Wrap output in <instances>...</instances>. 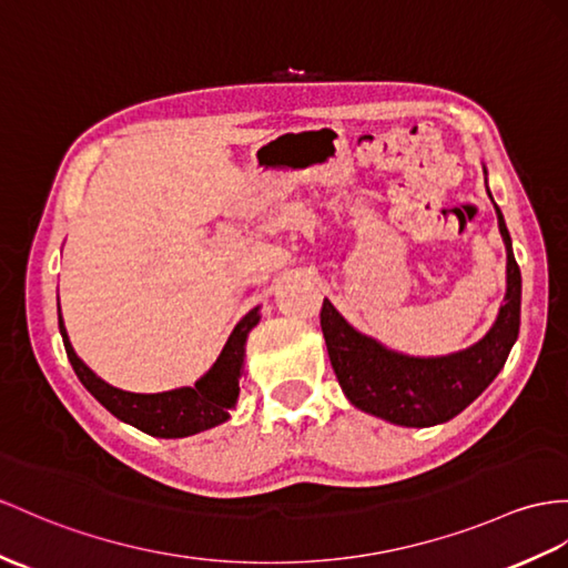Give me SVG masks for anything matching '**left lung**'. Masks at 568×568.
<instances>
[{"label":"left lung","mask_w":568,"mask_h":568,"mask_svg":"<svg viewBox=\"0 0 568 568\" xmlns=\"http://www.w3.org/2000/svg\"><path fill=\"white\" fill-rule=\"evenodd\" d=\"M496 216L508 260L506 303L487 337L475 347L438 358L395 354L356 332L327 298L323 301L321 327L329 364L354 407L399 426H434L460 414L499 376L510 347L518 339L520 270L499 206Z\"/></svg>","instance_id":"obj_1"}]
</instances>
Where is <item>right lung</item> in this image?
<instances>
[{
    "mask_svg": "<svg viewBox=\"0 0 568 568\" xmlns=\"http://www.w3.org/2000/svg\"><path fill=\"white\" fill-rule=\"evenodd\" d=\"M60 335L64 342V352L69 364H72L81 385L99 399V403L124 424H132L140 432L159 438H183L200 434L204 428H212L221 422H226L231 414L229 409L236 407L239 399V381L243 376V356H245V339L257 321L260 313L253 308L243 321L231 332L224 352L219 354L216 364L204 373L195 383V388H178L156 395H140L113 388L101 381L95 373L81 362L69 344L62 315L58 308Z\"/></svg>",
    "mask_w": 568,
    "mask_h": 568,
    "instance_id": "right-lung-1",
    "label": "right lung"
}]
</instances>
